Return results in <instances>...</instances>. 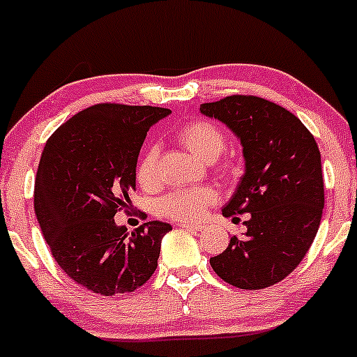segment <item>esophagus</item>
Listing matches in <instances>:
<instances>
[{"mask_svg": "<svg viewBox=\"0 0 357 357\" xmlns=\"http://www.w3.org/2000/svg\"><path fill=\"white\" fill-rule=\"evenodd\" d=\"M178 226L180 228H185V229H195V231L202 229V225H195V223H180Z\"/></svg>", "mask_w": 357, "mask_h": 357, "instance_id": "obj_1", "label": "esophagus"}]
</instances>
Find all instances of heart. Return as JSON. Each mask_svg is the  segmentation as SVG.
I'll return each mask as SVG.
<instances>
[{
  "label": "heart",
  "instance_id": "heart-1",
  "mask_svg": "<svg viewBox=\"0 0 357 357\" xmlns=\"http://www.w3.org/2000/svg\"><path fill=\"white\" fill-rule=\"evenodd\" d=\"M182 144L202 162H214L225 148V136L214 124L206 121H194L183 126L178 132ZM158 146L151 144L143 151L136 167L137 182L143 187H151L156 182V163ZM216 194L206 187L180 189L165 195L158 208L165 216L178 221H195L204 214L206 208L213 204Z\"/></svg>",
  "mask_w": 357,
  "mask_h": 357
}]
</instances>
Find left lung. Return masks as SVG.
Segmentation results:
<instances>
[{
	"mask_svg": "<svg viewBox=\"0 0 357 357\" xmlns=\"http://www.w3.org/2000/svg\"><path fill=\"white\" fill-rule=\"evenodd\" d=\"M201 114L225 124L240 141L245 170L223 216L250 214L213 271L240 289H262L296 269L318 231L324 175L315 137L284 107L231 95L202 103Z\"/></svg>",
	"mask_w": 357,
	"mask_h": 357,
	"instance_id": "left-lung-1",
	"label": "left lung"
}]
</instances>
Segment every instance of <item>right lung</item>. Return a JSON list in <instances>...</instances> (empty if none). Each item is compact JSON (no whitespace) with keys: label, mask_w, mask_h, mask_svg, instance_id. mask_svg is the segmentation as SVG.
Segmentation results:
<instances>
[{"label":"right lung","mask_w":357,"mask_h":357,"mask_svg":"<svg viewBox=\"0 0 357 357\" xmlns=\"http://www.w3.org/2000/svg\"><path fill=\"white\" fill-rule=\"evenodd\" d=\"M162 107L98 103L64 122L42 151L33 208L57 266L93 293H131L158 266L168 223L126 233L114 221L136 192L137 156Z\"/></svg>","instance_id":"add662e5"}]
</instances>
